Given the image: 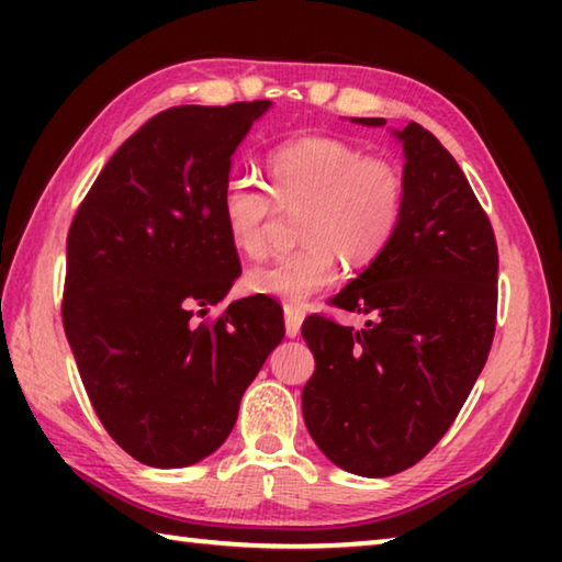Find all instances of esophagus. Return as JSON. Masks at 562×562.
Returning <instances> with one entry per match:
<instances>
[{
	"instance_id": "esophagus-1",
	"label": "esophagus",
	"mask_w": 562,
	"mask_h": 562,
	"mask_svg": "<svg viewBox=\"0 0 562 562\" xmlns=\"http://www.w3.org/2000/svg\"><path fill=\"white\" fill-rule=\"evenodd\" d=\"M302 319H304L302 307H294V304H284V331H288V337L300 335Z\"/></svg>"
}]
</instances>
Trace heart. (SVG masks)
I'll return each instance as SVG.
<instances>
[{
	"label": "heart",
	"instance_id": "1",
	"mask_svg": "<svg viewBox=\"0 0 562 562\" xmlns=\"http://www.w3.org/2000/svg\"><path fill=\"white\" fill-rule=\"evenodd\" d=\"M270 188L231 176L221 217L237 252L260 258L274 205L297 207V250L247 270L245 288L284 302H302L335 282L341 255L351 265L374 260L402 223L406 180L384 156L329 136L288 140L268 156Z\"/></svg>",
	"mask_w": 562,
	"mask_h": 562
}]
</instances>
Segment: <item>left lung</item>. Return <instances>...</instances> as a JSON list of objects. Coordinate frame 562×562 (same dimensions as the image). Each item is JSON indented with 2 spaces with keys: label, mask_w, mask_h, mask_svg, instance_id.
<instances>
[{
  "label": "left lung",
  "mask_w": 562,
  "mask_h": 562,
  "mask_svg": "<svg viewBox=\"0 0 562 562\" xmlns=\"http://www.w3.org/2000/svg\"><path fill=\"white\" fill-rule=\"evenodd\" d=\"M394 136L406 158L402 223L329 300L372 319L302 322L315 355L304 424L331 463L367 479L406 471L449 431L488 359L498 307L496 235L463 170L418 123Z\"/></svg>",
  "instance_id": "1"
}]
</instances>
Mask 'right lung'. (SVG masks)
Wrapping results in <instances>:
<instances>
[{"label":"right lung","instance_id":"1","mask_svg":"<svg viewBox=\"0 0 562 562\" xmlns=\"http://www.w3.org/2000/svg\"><path fill=\"white\" fill-rule=\"evenodd\" d=\"M268 109L160 111L103 166L66 237L61 317L81 382L111 439L156 469L221 449L284 337L282 307L265 294L195 319L240 278L221 193L235 148Z\"/></svg>","mask_w":562,"mask_h":562}]
</instances>
